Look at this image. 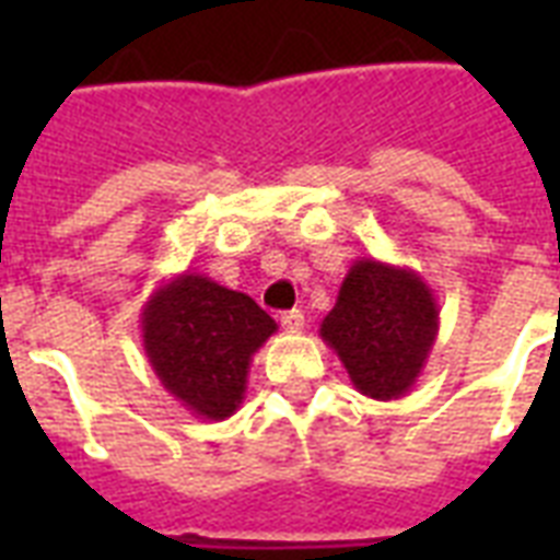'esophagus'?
Masks as SVG:
<instances>
[{"label":"esophagus","instance_id":"1","mask_svg":"<svg viewBox=\"0 0 560 560\" xmlns=\"http://www.w3.org/2000/svg\"><path fill=\"white\" fill-rule=\"evenodd\" d=\"M281 325H284L288 331H302V328H305V314H302L299 307L284 311V314H281Z\"/></svg>","mask_w":560,"mask_h":560}]
</instances>
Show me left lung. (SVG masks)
Masks as SVG:
<instances>
[{
    "instance_id": "left-lung-1",
    "label": "left lung",
    "mask_w": 560,
    "mask_h": 560,
    "mask_svg": "<svg viewBox=\"0 0 560 560\" xmlns=\"http://www.w3.org/2000/svg\"><path fill=\"white\" fill-rule=\"evenodd\" d=\"M360 395L404 398L427 366L439 337V302L416 270L358 258L340 296L319 325Z\"/></svg>"
}]
</instances>
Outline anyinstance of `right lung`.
I'll list each match as a JSON object with an SVG mask.
<instances>
[{"label":"right lung","instance_id":"1","mask_svg":"<svg viewBox=\"0 0 560 560\" xmlns=\"http://www.w3.org/2000/svg\"><path fill=\"white\" fill-rule=\"evenodd\" d=\"M139 323L153 374L202 421L235 416L255 351L279 331L246 293L191 270L162 281Z\"/></svg>","mask_w":560,"mask_h":560}]
</instances>
